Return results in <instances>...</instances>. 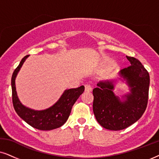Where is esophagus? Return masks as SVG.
<instances>
[{
  "instance_id": "esophagus-1",
  "label": "esophagus",
  "mask_w": 159,
  "mask_h": 159,
  "mask_svg": "<svg viewBox=\"0 0 159 159\" xmlns=\"http://www.w3.org/2000/svg\"><path fill=\"white\" fill-rule=\"evenodd\" d=\"M92 87L91 86V85H89V84H86V85H85V91L86 92H92Z\"/></svg>"
}]
</instances>
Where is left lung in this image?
Returning <instances> with one entry per match:
<instances>
[{
    "label": "left lung",
    "mask_w": 159,
    "mask_h": 159,
    "mask_svg": "<svg viewBox=\"0 0 159 159\" xmlns=\"http://www.w3.org/2000/svg\"><path fill=\"white\" fill-rule=\"evenodd\" d=\"M129 67L118 72V77L99 81L93 89V112L106 129H124L134 124L145 112L148 99L150 76L142 63L126 56ZM118 83H126L129 91L119 95L114 92Z\"/></svg>",
    "instance_id": "obj_1"
}]
</instances>
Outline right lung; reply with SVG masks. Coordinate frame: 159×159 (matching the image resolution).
I'll return each mask as SVG.
<instances>
[{"label":"right lung","instance_id":"right-lung-1","mask_svg":"<svg viewBox=\"0 0 159 159\" xmlns=\"http://www.w3.org/2000/svg\"><path fill=\"white\" fill-rule=\"evenodd\" d=\"M26 55L14 71L11 77L12 101L14 110L18 116L33 128L39 130H52L62 126L70 114L72 107L80 95L84 92V86L65 89L54 105L44 110H34L25 106L19 99L16 89V78L25 60Z\"/></svg>","mask_w":159,"mask_h":159}]
</instances>
